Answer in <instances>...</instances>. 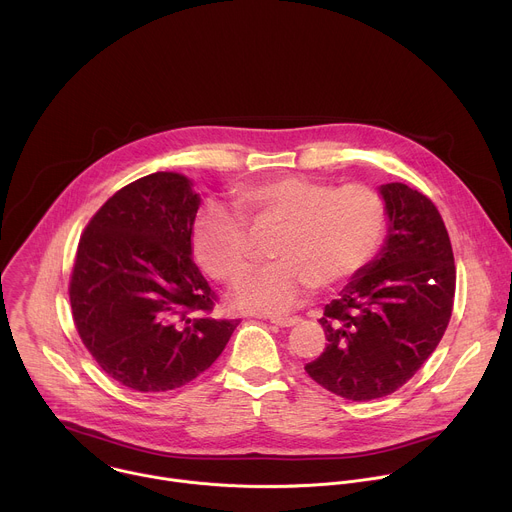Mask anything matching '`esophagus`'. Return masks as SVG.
<instances>
[{"label": "esophagus", "instance_id": "34e87169", "mask_svg": "<svg viewBox=\"0 0 512 512\" xmlns=\"http://www.w3.org/2000/svg\"><path fill=\"white\" fill-rule=\"evenodd\" d=\"M271 324L281 326V328H291V326H298L300 318L298 316H291V318H271Z\"/></svg>", "mask_w": 512, "mask_h": 512}]
</instances>
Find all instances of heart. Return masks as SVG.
<instances>
[{"instance_id":"1","label":"heart","mask_w":512,"mask_h":512,"mask_svg":"<svg viewBox=\"0 0 512 512\" xmlns=\"http://www.w3.org/2000/svg\"><path fill=\"white\" fill-rule=\"evenodd\" d=\"M235 210L206 204L192 225L198 265L216 281L237 283L253 257V233L275 231L267 267L237 289L245 310L285 314L310 287H338L371 265L387 229L385 198L371 186L285 174L233 190Z\"/></svg>"}]
</instances>
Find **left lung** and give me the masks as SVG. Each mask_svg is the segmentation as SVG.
I'll use <instances>...</instances> for the list:
<instances>
[{"mask_svg": "<svg viewBox=\"0 0 512 512\" xmlns=\"http://www.w3.org/2000/svg\"><path fill=\"white\" fill-rule=\"evenodd\" d=\"M389 237L379 257L324 308V352L306 373L326 391L371 401L403 387L440 344L454 308L456 265L435 204L407 184L381 186Z\"/></svg>", "mask_w": 512, "mask_h": 512, "instance_id": "left-lung-1", "label": "left lung"}]
</instances>
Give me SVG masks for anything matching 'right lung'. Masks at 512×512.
Here are the masks:
<instances>
[{
	"instance_id": "right-lung-1",
	"label": "right lung",
	"mask_w": 512,
	"mask_h": 512,
	"mask_svg": "<svg viewBox=\"0 0 512 512\" xmlns=\"http://www.w3.org/2000/svg\"><path fill=\"white\" fill-rule=\"evenodd\" d=\"M198 204L188 178L143 176L93 214L79 241L72 320L99 367L139 393L194 381L241 322L210 316L218 296L190 257Z\"/></svg>"
}]
</instances>
